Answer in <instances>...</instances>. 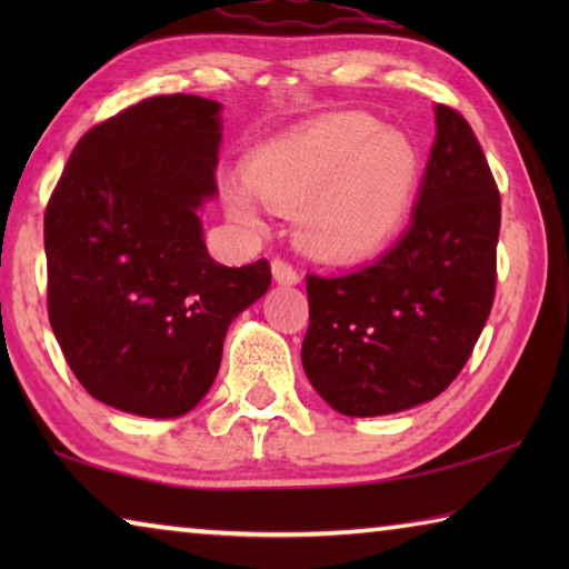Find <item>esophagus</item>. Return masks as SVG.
I'll return each mask as SVG.
<instances>
[{
    "label": "esophagus",
    "instance_id": "34e87169",
    "mask_svg": "<svg viewBox=\"0 0 569 569\" xmlns=\"http://www.w3.org/2000/svg\"><path fill=\"white\" fill-rule=\"evenodd\" d=\"M271 268H273V278L278 283L296 286L298 281H301V273H298V268L291 261H286V258H281V256L273 258Z\"/></svg>",
    "mask_w": 569,
    "mask_h": 569
}]
</instances>
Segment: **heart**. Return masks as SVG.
<instances>
[{"mask_svg": "<svg viewBox=\"0 0 569 569\" xmlns=\"http://www.w3.org/2000/svg\"><path fill=\"white\" fill-rule=\"evenodd\" d=\"M246 180L226 178L230 218L263 233L259 196L278 213H296L308 256L349 263L377 253L399 233L419 182L417 148L363 112H336L281 134L253 152Z\"/></svg>", "mask_w": 569, "mask_h": 569, "instance_id": "b5f03b06", "label": "heart"}]
</instances>
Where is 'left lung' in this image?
<instances>
[{
	"instance_id": "obj_1",
	"label": "left lung",
	"mask_w": 569,
	"mask_h": 569,
	"mask_svg": "<svg viewBox=\"0 0 569 569\" xmlns=\"http://www.w3.org/2000/svg\"><path fill=\"white\" fill-rule=\"evenodd\" d=\"M502 206L469 122L437 104V140L407 233L346 276H306L308 381L346 417L439 397L469 361L497 288Z\"/></svg>"
}]
</instances>
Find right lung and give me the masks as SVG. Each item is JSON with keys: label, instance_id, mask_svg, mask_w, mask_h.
Returning <instances> with one entry per match:
<instances>
[{"label": "right lung", "instance_id": "1", "mask_svg": "<svg viewBox=\"0 0 569 569\" xmlns=\"http://www.w3.org/2000/svg\"><path fill=\"white\" fill-rule=\"evenodd\" d=\"M220 104L158 94L82 134L44 210L47 313L77 381L150 419L213 387L230 321L271 286L261 261L208 256Z\"/></svg>", "mask_w": 569, "mask_h": 569}]
</instances>
